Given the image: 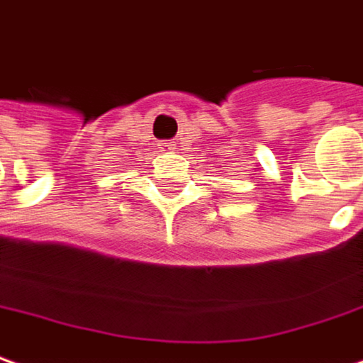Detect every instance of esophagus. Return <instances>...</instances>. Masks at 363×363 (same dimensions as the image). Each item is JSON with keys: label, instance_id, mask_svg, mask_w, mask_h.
<instances>
[{"label": "esophagus", "instance_id": "34e87169", "mask_svg": "<svg viewBox=\"0 0 363 363\" xmlns=\"http://www.w3.org/2000/svg\"><path fill=\"white\" fill-rule=\"evenodd\" d=\"M162 147H164L166 152H172V150H177V143H174V141H168V143H164Z\"/></svg>", "mask_w": 363, "mask_h": 363}]
</instances>
